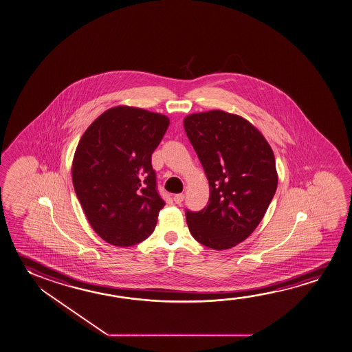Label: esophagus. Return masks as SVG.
<instances>
[{
	"label": "esophagus",
	"mask_w": 352,
	"mask_h": 352,
	"mask_svg": "<svg viewBox=\"0 0 352 352\" xmlns=\"http://www.w3.org/2000/svg\"><path fill=\"white\" fill-rule=\"evenodd\" d=\"M184 199V195L182 193H179V195H173V201L176 203V204H181Z\"/></svg>",
	"instance_id": "obj_1"
}]
</instances>
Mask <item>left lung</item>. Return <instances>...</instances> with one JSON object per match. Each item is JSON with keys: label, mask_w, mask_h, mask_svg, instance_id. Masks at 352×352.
Here are the masks:
<instances>
[{"label": "left lung", "mask_w": 352, "mask_h": 352, "mask_svg": "<svg viewBox=\"0 0 352 352\" xmlns=\"http://www.w3.org/2000/svg\"><path fill=\"white\" fill-rule=\"evenodd\" d=\"M184 126L210 188L207 207L186 210L188 229L201 245L229 250L256 230L273 199V151L252 123L229 112L192 113Z\"/></svg>", "instance_id": "left-lung-1"}]
</instances>
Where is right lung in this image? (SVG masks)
Masks as SVG:
<instances>
[{
  "label": "right lung",
  "mask_w": 352,
  "mask_h": 352,
  "mask_svg": "<svg viewBox=\"0 0 352 352\" xmlns=\"http://www.w3.org/2000/svg\"><path fill=\"white\" fill-rule=\"evenodd\" d=\"M168 124L162 113L112 107L79 140L73 187L91 228L107 243L137 245L155 229L165 201L157 193L151 154Z\"/></svg>",
  "instance_id": "obj_1"
}]
</instances>
